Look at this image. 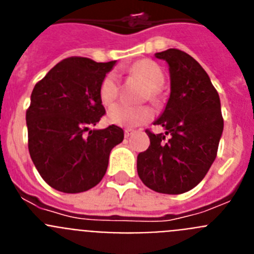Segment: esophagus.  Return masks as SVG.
I'll list each match as a JSON object with an SVG mask.
<instances>
[{
  "instance_id": "esophagus-1",
  "label": "esophagus",
  "mask_w": 254,
  "mask_h": 254,
  "mask_svg": "<svg viewBox=\"0 0 254 254\" xmlns=\"http://www.w3.org/2000/svg\"><path fill=\"white\" fill-rule=\"evenodd\" d=\"M132 133H133V129H131V128H126L125 129V136H126V137H129V136H131Z\"/></svg>"
}]
</instances>
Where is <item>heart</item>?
Returning <instances> with one entry per match:
<instances>
[{
  "mask_svg": "<svg viewBox=\"0 0 254 254\" xmlns=\"http://www.w3.org/2000/svg\"><path fill=\"white\" fill-rule=\"evenodd\" d=\"M133 75L138 76L143 82L149 86L146 91V98L156 99L158 96V87L164 82V72L158 64H155L151 60H141L132 64L129 69ZM120 94V84L114 73H108L103 78L99 87L100 100L104 105L109 107L113 104ZM152 109L147 105L142 107H128L125 104L114 105L108 112V120L114 125L126 126V127H133V126L142 125L152 118Z\"/></svg>",
  "mask_w": 254,
  "mask_h": 254,
  "instance_id": "obj_1",
  "label": "heart"
}]
</instances>
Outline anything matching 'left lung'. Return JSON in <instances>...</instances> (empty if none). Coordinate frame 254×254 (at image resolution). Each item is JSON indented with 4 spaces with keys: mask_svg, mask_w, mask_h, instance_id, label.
I'll return each instance as SVG.
<instances>
[{
    "mask_svg": "<svg viewBox=\"0 0 254 254\" xmlns=\"http://www.w3.org/2000/svg\"><path fill=\"white\" fill-rule=\"evenodd\" d=\"M155 56L169 64V100L154 123L165 133L146 129L150 146L138 154L137 173L155 192L185 193L205 178L216 158L224 128L220 98L205 69L186 52L170 48Z\"/></svg>",
    "mask_w": 254,
    "mask_h": 254,
    "instance_id": "1",
    "label": "left lung"
}]
</instances>
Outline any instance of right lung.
Here are the masks:
<instances>
[{
  "label": "right lung",
  "instance_id": "add662e5",
  "mask_svg": "<svg viewBox=\"0 0 254 254\" xmlns=\"http://www.w3.org/2000/svg\"><path fill=\"white\" fill-rule=\"evenodd\" d=\"M116 61H61L35 84L26 111L28 147L40 177L52 188L80 193L95 187L109 154L125 137L118 126L90 129L105 114L99 87Z\"/></svg>",
  "mask_w": 254,
  "mask_h": 254
}]
</instances>
